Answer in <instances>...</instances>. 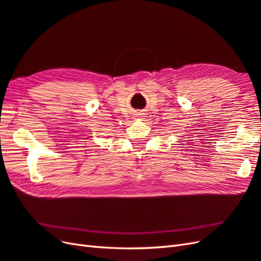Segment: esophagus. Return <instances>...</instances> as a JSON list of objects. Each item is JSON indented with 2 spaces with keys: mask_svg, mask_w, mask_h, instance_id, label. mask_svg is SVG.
Returning a JSON list of instances; mask_svg holds the SVG:
<instances>
[{
  "mask_svg": "<svg viewBox=\"0 0 261 261\" xmlns=\"http://www.w3.org/2000/svg\"><path fill=\"white\" fill-rule=\"evenodd\" d=\"M135 115H136L135 116L136 118H142L143 117V114H141V113H137V114H135Z\"/></svg>",
  "mask_w": 261,
  "mask_h": 261,
  "instance_id": "1",
  "label": "esophagus"
}]
</instances>
